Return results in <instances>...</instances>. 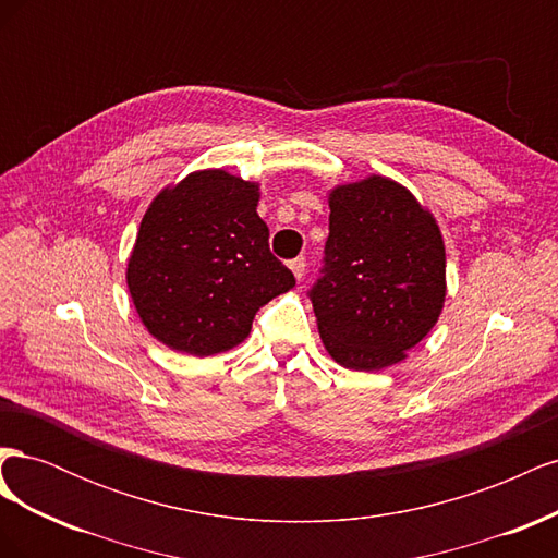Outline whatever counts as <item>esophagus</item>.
I'll return each mask as SVG.
<instances>
[{
    "mask_svg": "<svg viewBox=\"0 0 558 558\" xmlns=\"http://www.w3.org/2000/svg\"><path fill=\"white\" fill-rule=\"evenodd\" d=\"M289 267L293 269V275H295V279L300 281L302 277H305V267H307V258H305V256H298V258H293V260L289 263Z\"/></svg>",
    "mask_w": 558,
    "mask_h": 558,
    "instance_id": "34e87169",
    "label": "esophagus"
}]
</instances>
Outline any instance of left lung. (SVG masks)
Instances as JSON below:
<instances>
[{"mask_svg":"<svg viewBox=\"0 0 558 558\" xmlns=\"http://www.w3.org/2000/svg\"><path fill=\"white\" fill-rule=\"evenodd\" d=\"M330 234L307 291L330 356L349 369L404 359L445 302V244L433 216L391 179L335 189Z\"/></svg>","mask_w":558,"mask_h":558,"instance_id":"1","label":"left lung"}]
</instances>
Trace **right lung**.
<instances>
[{
  "label": "right lung",
  "instance_id": "1",
  "mask_svg": "<svg viewBox=\"0 0 558 558\" xmlns=\"http://www.w3.org/2000/svg\"><path fill=\"white\" fill-rule=\"evenodd\" d=\"M258 185L221 170L185 177L142 218L128 289L162 344L214 356L240 344L258 310L295 286L269 251Z\"/></svg>",
  "mask_w": 558,
  "mask_h": 558
}]
</instances>
